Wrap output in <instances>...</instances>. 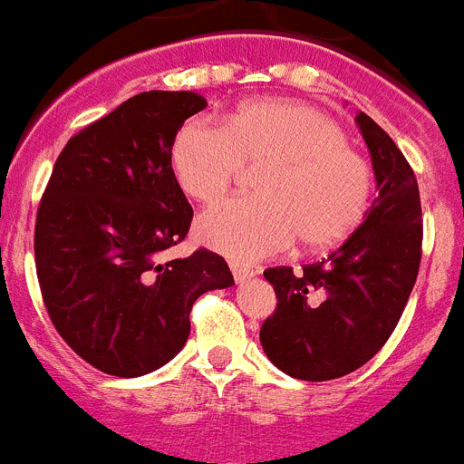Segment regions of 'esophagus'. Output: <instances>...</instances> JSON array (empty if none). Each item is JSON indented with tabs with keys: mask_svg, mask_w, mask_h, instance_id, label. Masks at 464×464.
I'll return each instance as SVG.
<instances>
[{
	"mask_svg": "<svg viewBox=\"0 0 464 464\" xmlns=\"http://www.w3.org/2000/svg\"><path fill=\"white\" fill-rule=\"evenodd\" d=\"M231 274H233V278H236V283H245V280L255 278V271H252V268L243 266V264H236V262H231Z\"/></svg>",
	"mask_w": 464,
	"mask_h": 464,
	"instance_id": "esophagus-1",
	"label": "esophagus"
}]
</instances>
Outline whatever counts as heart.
Masks as SVG:
<instances>
[{"label":"heart","mask_w":464,"mask_h":464,"mask_svg":"<svg viewBox=\"0 0 464 464\" xmlns=\"http://www.w3.org/2000/svg\"><path fill=\"white\" fill-rule=\"evenodd\" d=\"M169 165L190 200L212 202L243 165L264 167L256 198H233L202 212L196 238L236 262H259L292 240L311 252L344 243L363 224L372 172L344 130L295 101H250L226 118L190 120L177 131Z\"/></svg>","instance_id":"b5f03b06"}]
</instances>
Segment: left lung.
<instances>
[{
  "label": "left lung",
  "mask_w": 464,
  "mask_h": 464,
  "mask_svg": "<svg viewBox=\"0 0 464 464\" xmlns=\"http://www.w3.org/2000/svg\"><path fill=\"white\" fill-rule=\"evenodd\" d=\"M356 124L377 181L363 224L302 274L290 266L264 271L278 304L259 340L276 368L306 382L349 375L382 349L406 309L422 256L418 179L375 120L358 112Z\"/></svg>",
  "instance_id": "left-lung-1"
}]
</instances>
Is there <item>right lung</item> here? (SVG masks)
<instances>
[{"label": "right lung", "mask_w": 464, "mask_h": 464, "mask_svg": "<svg viewBox=\"0 0 464 464\" xmlns=\"http://www.w3.org/2000/svg\"><path fill=\"white\" fill-rule=\"evenodd\" d=\"M208 106L196 92H143L65 143L34 224V264L53 328L101 372L139 377L172 361L190 309L233 285L224 256L162 252L186 238L193 208L169 150Z\"/></svg>", "instance_id": "right-lung-1"}]
</instances>
